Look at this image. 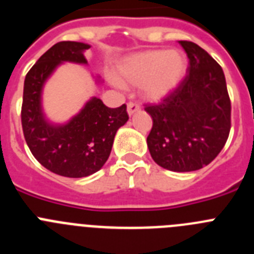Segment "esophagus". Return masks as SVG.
<instances>
[{
    "label": "esophagus",
    "instance_id": "esophagus-1",
    "mask_svg": "<svg viewBox=\"0 0 254 254\" xmlns=\"http://www.w3.org/2000/svg\"><path fill=\"white\" fill-rule=\"evenodd\" d=\"M138 111H140V105H138L137 103L129 102L128 104H127V112H128L129 116H132V114H134Z\"/></svg>",
    "mask_w": 254,
    "mask_h": 254
}]
</instances>
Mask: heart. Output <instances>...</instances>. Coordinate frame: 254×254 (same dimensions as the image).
<instances>
[{"label":"heart","instance_id":"b5f03b06","mask_svg":"<svg viewBox=\"0 0 254 254\" xmlns=\"http://www.w3.org/2000/svg\"><path fill=\"white\" fill-rule=\"evenodd\" d=\"M187 72V61L178 51H146L126 58L117 69L123 86H141L150 102H159L174 93Z\"/></svg>","mask_w":254,"mask_h":254}]
</instances>
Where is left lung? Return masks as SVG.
<instances>
[{
	"label": "left lung",
	"instance_id": "1",
	"mask_svg": "<svg viewBox=\"0 0 254 254\" xmlns=\"http://www.w3.org/2000/svg\"><path fill=\"white\" fill-rule=\"evenodd\" d=\"M179 44L190 60L188 73L160 104L145 108L152 118L147 147L164 169L193 172L223 150L232 126V105L221 66L196 43Z\"/></svg>",
	"mask_w": 254,
	"mask_h": 254
}]
</instances>
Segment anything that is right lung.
Listing matches in <instances>:
<instances>
[{"label":"right lung","instance_id":"obj_1","mask_svg":"<svg viewBox=\"0 0 254 254\" xmlns=\"http://www.w3.org/2000/svg\"><path fill=\"white\" fill-rule=\"evenodd\" d=\"M89 44L60 42L48 49L26 73L21 107L24 137L31 154L44 168L58 176H91L108 160L114 136L128 121L126 104L108 108L93 96L81 111L64 125L49 122L42 107L46 81L64 62L87 64Z\"/></svg>","mask_w":254,"mask_h":254}]
</instances>
